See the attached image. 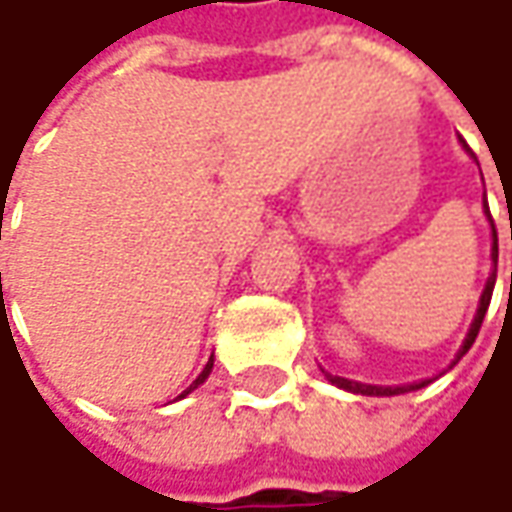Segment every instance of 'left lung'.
<instances>
[{
  "instance_id": "1",
  "label": "left lung",
  "mask_w": 512,
  "mask_h": 512,
  "mask_svg": "<svg viewBox=\"0 0 512 512\" xmlns=\"http://www.w3.org/2000/svg\"><path fill=\"white\" fill-rule=\"evenodd\" d=\"M490 226H493V218H490ZM490 257H493V266L499 263V238H496V226H493V249H490ZM493 286H496V272L490 274V280H487L485 291H482V297H479V309H476V317H473V323H470V331H467L465 343L459 348V354H456V360L459 362L465 357L467 351H470V345L476 343V334H479V328H482V320H485L487 306H490V297H493ZM337 388H345V391H354V394H362V397H394V394H408V391H416V388H422V385H428L431 379H425V382H414V385H399V388H379V385H362V382H351V379L345 377H331L326 374Z\"/></svg>"
}]
</instances>
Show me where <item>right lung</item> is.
Wrapping results in <instances>:
<instances>
[{
	"label": "right lung",
	"mask_w": 512,
	"mask_h": 512,
	"mask_svg": "<svg viewBox=\"0 0 512 512\" xmlns=\"http://www.w3.org/2000/svg\"><path fill=\"white\" fill-rule=\"evenodd\" d=\"M209 371H212V360L206 362V368H203L201 374H198V379H195V382H192V385H189V388H186V391H184V394H181V397H186V394H192V391H195V388H198V385H201L203 379L209 377Z\"/></svg>",
	"instance_id": "add662e5"
}]
</instances>
